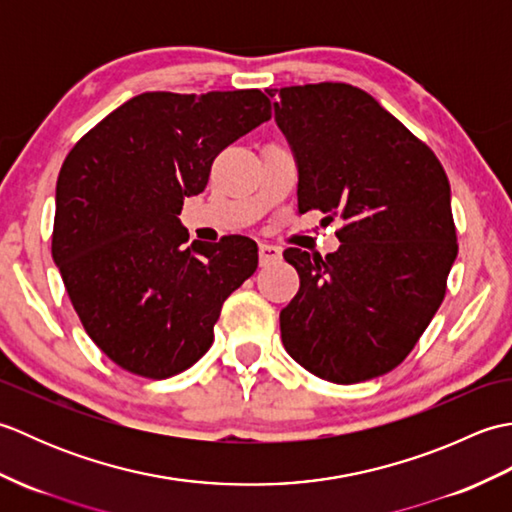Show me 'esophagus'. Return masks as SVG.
<instances>
[{"instance_id":"obj_1","label":"esophagus","mask_w":512,"mask_h":512,"mask_svg":"<svg viewBox=\"0 0 512 512\" xmlns=\"http://www.w3.org/2000/svg\"><path fill=\"white\" fill-rule=\"evenodd\" d=\"M281 259V250L277 246H270V244H259V264L268 266V264H275Z\"/></svg>"}]
</instances>
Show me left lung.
<instances>
[{
	"mask_svg": "<svg viewBox=\"0 0 512 512\" xmlns=\"http://www.w3.org/2000/svg\"><path fill=\"white\" fill-rule=\"evenodd\" d=\"M295 151L299 213L345 222L339 250L286 248L299 292L279 314L286 352L339 385L405 361L447 292L458 257L451 187L436 154L347 83L268 90Z\"/></svg>",
	"mask_w": 512,
	"mask_h": 512,
	"instance_id": "1",
	"label": "left lung"
}]
</instances>
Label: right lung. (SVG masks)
<instances>
[{
  "label": "right lung",
  "instance_id": "right-lung-1",
  "mask_svg": "<svg viewBox=\"0 0 512 512\" xmlns=\"http://www.w3.org/2000/svg\"><path fill=\"white\" fill-rule=\"evenodd\" d=\"M270 114L259 90L145 92L65 156L52 259L85 332L118 367L160 380L211 347L222 303L257 270V244L226 235L184 246L178 215L217 154Z\"/></svg>",
  "mask_w": 512,
  "mask_h": 512
}]
</instances>
